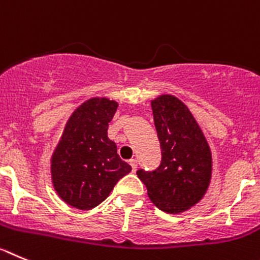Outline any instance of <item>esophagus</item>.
I'll use <instances>...</instances> for the list:
<instances>
[{"label": "esophagus", "instance_id": "esophagus-1", "mask_svg": "<svg viewBox=\"0 0 260 260\" xmlns=\"http://www.w3.org/2000/svg\"><path fill=\"white\" fill-rule=\"evenodd\" d=\"M129 165L131 167H132V171L135 172V171L137 170V162H136V159H129Z\"/></svg>", "mask_w": 260, "mask_h": 260}]
</instances>
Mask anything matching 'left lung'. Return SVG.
<instances>
[{"instance_id":"1","label":"left lung","mask_w":260,"mask_h":260,"mask_svg":"<svg viewBox=\"0 0 260 260\" xmlns=\"http://www.w3.org/2000/svg\"><path fill=\"white\" fill-rule=\"evenodd\" d=\"M162 162L153 172L139 170L151 202L168 214L188 211L200 203L212 176L209 141L189 107L174 94L151 100Z\"/></svg>"}]
</instances>
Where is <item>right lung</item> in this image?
Here are the masks:
<instances>
[{
	"label": "right lung",
	"mask_w": 260,
	"mask_h": 260,
	"mask_svg": "<svg viewBox=\"0 0 260 260\" xmlns=\"http://www.w3.org/2000/svg\"><path fill=\"white\" fill-rule=\"evenodd\" d=\"M118 106V101L107 97L84 101L69 118L51 154L53 188L63 202L75 209H94L132 170L107 136Z\"/></svg>",
	"instance_id": "add662e5"
}]
</instances>
